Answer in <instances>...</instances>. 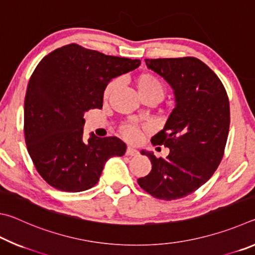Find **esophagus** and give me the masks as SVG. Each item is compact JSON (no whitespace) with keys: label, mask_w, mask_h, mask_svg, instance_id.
<instances>
[{"label":"esophagus","mask_w":255,"mask_h":255,"mask_svg":"<svg viewBox=\"0 0 255 255\" xmlns=\"http://www.w3.org/2000/svg\"><path fill=\"white\" fill-rule=\"evenodd\" d=\"M126 155H127V156H137L138 150L135 149V148H132V147H127Z\"/></svg>","instance_id":"34e87169"}]
</instances>
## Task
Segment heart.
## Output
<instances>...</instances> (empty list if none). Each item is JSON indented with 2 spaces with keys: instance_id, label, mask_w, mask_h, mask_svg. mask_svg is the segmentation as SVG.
I'll return each mask as SVG.
<instances>
[{
  "instance_id": "obj_1",
  "label": "heart",
  "mask_w": 255,
  "mask_h": 255,
  "mask_svg": "<svg viewBox=\"0 0 255 255\" xmlns=\"http://www.w3.org/2000/svg\"><path fill=\"white\" fill-rule=\"evenodd\" d=\"M119 84L118 80H112L109 84L106 86L105 92H103V98L107 99L111 96V93L115 91ZM135 86L137 92L141 99L147 98H156L159 101L162 100L164 94H165V88L157 76L150 73H143L136 76ZM123 135L128 140H136L139 136V130L136 126L132 125H127L123 128Z\"/></svg>"
}]
</instances>
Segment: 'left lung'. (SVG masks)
<instances>
[{
  "label": "left lung",
  "mask_w": 255,
  "mask_h": 255,
  "mask_svg": "<svg viewBox=\"0 0 255 255\" xmlns=\"http://www.w3.org/2000/svg\"><path fill=\"white\" fill-rule=\"evenodd\" d=\"M173 90L175 107L154 145L170 148L165 158L141 150L152 163L138 184L163 200L180 199L208 181L221 163L230 130V102L218 76L195 57L145 59Z\"/></svg>",
  "instance_id": "obj_1"
}]
</instances>
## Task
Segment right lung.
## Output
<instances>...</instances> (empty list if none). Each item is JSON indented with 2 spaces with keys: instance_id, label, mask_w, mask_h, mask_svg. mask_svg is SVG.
I'll return each instance as SVG.
<instances>
[{
  "instance_id": "right-lung-1",
  "label": "right lung",
  "mask_w": 255,
  "mask_h": 255,
  "mask_svg": "<svg viewBox=\"0 0 255 255\" xmlns=\"http://www.w3.org/2000/svg\"><path fill=\"white\" fill-rule=\"evenodd\" d=\"M139 59L109 56L76 44L45 56L30 77L24 99V138L42 179L65 192L98 183L108 159L123 156L117 137L83 138L84 114L101 109L106 86L133 71Z\"/></svg>"
}]
</instances>
